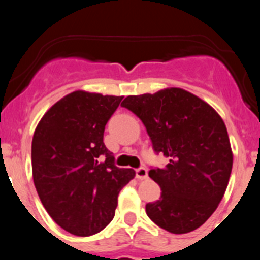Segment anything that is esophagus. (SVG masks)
<instances>
[{"label": "esophagus", "mask_w": 260, "mask_h": 260, "mask_svg": "<svg viewBox=\"0 0 260 260\" xmlns=\"http://www.w3.org/2000/svg\"><path fill=\"white\" fill-rule=\"evenodd\" d=\"M136 177L138 180H146L148 177V171L145 169V167H141V169L136 170Z\"/></svg>", "instance_id": "esophagus-1"}]
</instances>
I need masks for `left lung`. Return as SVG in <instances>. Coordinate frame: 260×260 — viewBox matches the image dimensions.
Wrapping results in <instances>:
<instances>
[{
    "instance_id": "obj_1",
    "label": "left lung",
    "mask_w": 260,
    "mask_h": 260,
    "mask_svg": "<svg viewBox=\"0 0 260 260\" xmlns=\"http://www.w3.org/2000/svg\"><path fill=\"white\" fill-rule=\"evenodd\" d=\"M145 124L154 151L169 157L148 175L161 198L146 205L149 219L172 234L200 228L229 183L233 151L226 127L210 104L181 88L128 95L120 104Z\"/></svg>"
}]
</instances>
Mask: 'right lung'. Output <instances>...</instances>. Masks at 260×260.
Returning a JSON list of instances; mask_svg holds the SVG:
<instances>
[{
  "mask_svg": "<svg viewBox=\"0 0 260 260\" xmlns=\"http://www.w3.org/2000/svg\"><path fill=\"white\" fill-rule=\"evenodd\" d=\"M123 96L75 90L54 104L36 127L31 145L36 191L55 222L89 237L113 220L119 191L135 179L118 169L103 142L107 122Z\"/></svg>",
  "mask_w": 260,
  "mask_h": 260,
  "instance_id": "1",
  "label": "right lung"
}]
</instances>
